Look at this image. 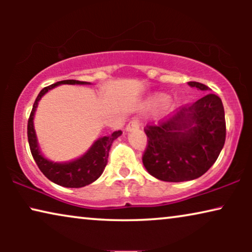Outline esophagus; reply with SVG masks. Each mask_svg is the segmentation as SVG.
Listing matches in <instances>:
<instances>
[{"label": "esophagus", "mask_w": 252, "mask_h": 252, "mask_svg": "<svg viewBox=\"0 0 252 252\" xmlns=\"http://www.w3.org/2000/svg\"><path fill=\"white\" fill-rule=\"evenodd\" d=\"M140 127V122L137 119H133L132 122H129L126 126V130H133Z\"/></svg>", "instance_id": "obj_1"}]
</instances>
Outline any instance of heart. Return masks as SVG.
<instances>
[{
	"label": "heart",
	"instance_id": "heart-1",
	"mask_svg": "<svg viewBox=\"0 0 252 252\" xmlns=\"http://www.w3.org/2000/svg\"><path fill=\"white\" fill-rule=\"evenodd\" d=\"M156 101H157L158 103H164V102H166V101H167V96H166V95H163V94L158 95L157 98H156Z\"/></svg>",
	"mask_w": 252,
	"mask_h": 252
}]
</instances>
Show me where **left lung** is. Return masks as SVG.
Wrapping results in <instances>:
<instances>
[{"instance_id": "1", "label": "left lung", "mask_w": 252, "mask_h": 252, "mask_svg": "<svg viewBox=\"0 0 252 252\" xmlns=\"http://www.w3.org/2000/svg\"><path fill=\"white\" fill-rule=\"evenodd\" d=\"M190 87L209 92L201 82ZM148 143L142 161L153 177L167 182L197 179L215 164L226 140L225 110L221 99L208 93L182 106L174 117L144 128Z\"/></svg>"}]
</instances>
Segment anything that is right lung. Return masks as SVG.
Segmentation results:
<instances>
[{
    "label": "right lung",
    "instance_id": "obj_1",
    "mask_svg": "<svg viewBox=\"0 0 252 252\" xmlns=\"http://www.w3.org/2000/svg\"><path fill=\"white\" fill-rule=\"evenodd\" d=\"M65 84L88 85L89 82L79 80H63L48 86V87H44L39 93L33 104L32 112H31L29 123H27V137H29L30 149L34 160H35L36 165L39 166L40 171L50 181H53L56 185L63 186V187L81 188L87 185H91L92 182L97 180L101 177V174L106 166V163H108L110 148H111L113 141L122 135V130H116L111 135L103 136L97 141H95L94 144L91 147V149L84 156L79 157L78 159L67 161V163H54V161L48 160L47 158H44L40 153L35 130H34V113H35V110L37 108V103H39L41 97L48 91L55 88L58 85Z\"/></svg>",
    "mask_w": 252,
    "mask_h": 252
}]
</instances>
